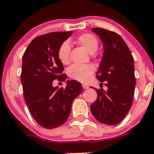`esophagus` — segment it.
I'll use <instances>...</instances> for the list:
<instances>
[{"mask_svg": "<svg viewBox=\"0 0 154 154\" xmlns=\"http://www.w3.org/2000/svg\"><path fill=\"white\" fill-rule=\"evenodd\" d=\"M82 88L84 89H88V85H85V84H82Z\"/></svg>", "mask_w": 154, "mask_h": 154, "instance_id": "1", "label": "esophagus"}]
</instances>
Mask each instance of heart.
Returning a JSON list of instances; mask_svg holds the SVG:
<instances>
[{"label": "heart", "mask_w": 154, "mask_h": 154, "mask_svg": "<svg viewBox=\"0 0 154 154\" xmlns=\"http://www.w3.org/2000/svg\"><path fill=\"white\" fill-rule=\"evenodd\" d=\"M76 42L82 46L86 51L92 54L97 50L99 46V41L97 38L91 33H83L76 38ZM71 46L67 41L62 42L58 47L57 54L60 62L63 65L68 64L69 62V54ZM95 71V67L91 64L88 65H79L73 64L67 69L68 75L73 80L86 82L91 79Z\"/></svg>", "instance_id": "1"}]
</instances>
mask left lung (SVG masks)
<instances>
[{
	"label": "left lung",
	"instance_id": "1",
	"mask_svg": "<svg viewBox=\"0 0 154 154\" xmlns=\"http://www.w3.org/2000/svg\"><path fill=\"white\" fill-rule=\"evenodd\" d=\"M103 43L104 53L96 77L107 91L96 89L97 97L91 111L97 121L114 125L126 116L131 106L135 87L134 59L122 37L102 28H94Z\"/></svg>",
	"mask_w": 154,
	"mask_h": 154
}]
</instances>
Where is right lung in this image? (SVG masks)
Wrapping results in <instances>:
<instances>
[{
    "mask_svg": "<svg viewBox=\"0 0 154 154\" xmlns=\"http://www.w3.org/2000/svg\"><path fill=\"white\" fill-rule=\"evenodd\" d=\"M72 32H50L34 38L23 56L21 82L24 99L36 122L48 129L65 123L72 101L82 91L81 83L67 81L66 88L53 87L54 80L64 82L67 75L57 58L58 47Z\"/></svg>",
    "mask_w": 154,
    "mask_h": 154,
    "instance_id": "right-lung-1",
    "label": "right lung"
}]
</instances>
